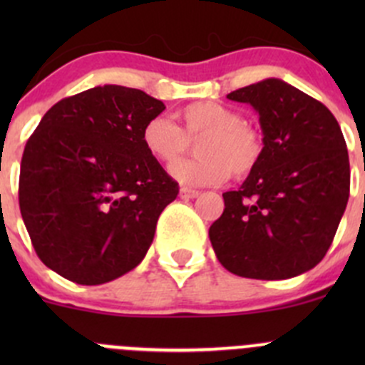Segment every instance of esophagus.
Returning a JSON list of instances; mask_svg holds the SVG:
<instances>
[{"label": "esophagus", "mask_w": 365, "mask_h": 365, "mask_svg": "<svg viewBox=\"0 0 365 365\" xmlns=\"http://www.w3.org/2000/svg\"><path fill=\"white\" fill-rule=\"evenodd\" d=\"M197 196H200V190L187 189V187H183V189L180 190V197H182V200H194V197Z\"/></svg>", "instance_id": "obj_1"}]
</instances>
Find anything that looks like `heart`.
<instances>
[{"label":"heart","mask_w":365,"mask_h":365,"mask_svg":"<svg viewBox=\"0 0 365 365\" xmlns=\"http://www.w3.org/2000/svg\"><path fill=\"white\" fill-rule=\"evenodd\" d=\"M185 133L201 138L200 159L183 160L169 169L173 178L187 187L219 185L235 176H247L257 168L264 150L263 135L257 128L242 123V114L220 102L201 101L180 111ZM143 148L160 164L178 160L189 148V139L169 118L153 116L141 130Z\"/></svg>","instance_id":"heart-1"}]
</instances>
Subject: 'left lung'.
<instances>
[{
    "mask_svg": "<svg viewBox=\"0 0 365 365\" xmlns=\"http://www.w3.org/2000/svg\"><path fill=\"white\" fill-rule=\"evenodd\" d=\"M259 114L264 150L240 189L222 194L210 226L217 259L231 274L277 281L323 259L349 197V159L334 114L282 79L227 95Z\"/></svg>",
    "mask_w": 365,
    "mask_h": 365,
    "instance_id": "8db88e82",
    "label": "left lung"
}]
</instances>
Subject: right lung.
<instances>
[{
  "label": "right lung",
  "instance_id": "right-lung-1",
  "mask_svg": "<svg viewBox=\"0 0 365 365\" xmlns=\"http://www.w3.org/2000/svg\"><path fill=\"white\" fill-rule=\"evenodd\" d=\"M165 106L104 84L54 104L26 143L19 206L36 254L77 284L138 267L178 183L146 153L141 130Z\"/></svg>",
  "mask_w": 365,
  "mask_h": 365
}]
</instances>
